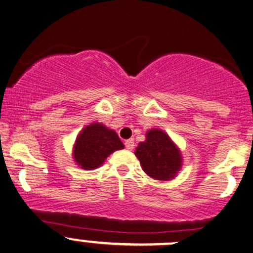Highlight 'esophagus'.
<instances>
[{
	"mask_svg": "<svg viewBox=\"0 0 253 253\" xmlns=\"http://www.w3.org/2000/svg\"><path fill=\"white\" fill-rule=\"evenodd\" d=\"M126 148L127 150H132L133 149V147H135V143H133V139L132 138H130V139H126Z\"/></svg>",
	"mask_w": 253,
	"mask_h": 253,
	"instance_id": "esophagus-1",
	"label": "esophagus"
}]
</instances>
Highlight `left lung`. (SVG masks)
<instances>
[{"label":"left lung","mask_w":253,"mask_h":253,"mask_svg":"<svg viewBox=\"0 0 253 253\" xmlns=\"http://www.w3.org/2000/svg\"><path fill=\"white\" fill-rule=\"evenodd\" d=\"M135 155L144 173L155 180L174 179L182 168L180 148L161 129L148 130L145 141L138 143Z\"/></svg>","instance_id":"left-lung-1"}]
</instances>
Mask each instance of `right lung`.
Wrapping results in <instances>:
<instances>
[{"instance_id": "obj_1", "label": "right lung", "mask_w": 253, "mask_h": 253, "mask_svg": "<svg viewBox=\"0 0 253 253\" xmlns=\"http://www.w3.org/2000/svg\"><path fill=\"white\" fill-rule=\"evenodd\" d=\"M123 148L124 144L115 130L93 122L86 126L77 136L72 156L78 167L92 170L100 167L110 154Z\"/></svg>"}]
</instances>
